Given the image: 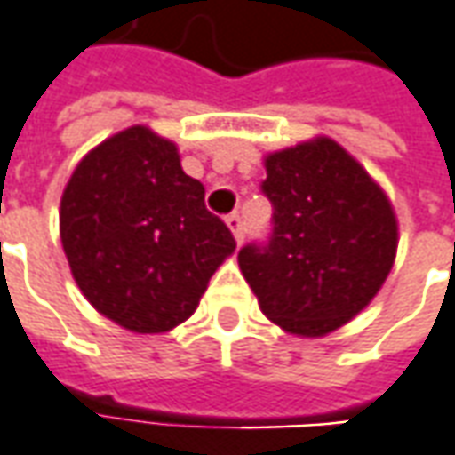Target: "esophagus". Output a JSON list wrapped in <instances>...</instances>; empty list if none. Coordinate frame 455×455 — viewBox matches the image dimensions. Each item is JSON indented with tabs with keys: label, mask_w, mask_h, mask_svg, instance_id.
I'll return each mask as SVG.
<instances>
[{
	"label": "esophagus",
	"mask_w": 455,
	"mask_h": 455,
	"mask_svg": "<svg viewBox=\"0 0 455 455\" xmlns=\"http://www.w3.org/2000/svg\"><path fill=\"white\" fill-rule=\"evenodd\" d=\"M227 227L231 228V234H234L236 243H241V239H243V219H241L239 214L227 216Z\"/></svg>",
	"instance_id": "34e87169"
}]
</instances>
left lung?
I'll return each mask as SVG.
<instances>
[{
    "instance_id": "left-lung-1",
    "label": "left lung",
    "mask_w": 455,
    "mask_h": 455,
    "mask_svg": "<svg viewBox=\"0 0 455 455\" xmlns=\"http://www.w3.org/2000/svg\"><path fill=\"white\" fill-rule=\"evenodd\" d=\"M264 166L274 231L267 246L241 249V274L268 321L301 339L326 336L381 291L396 261V212L329 137L271 151Z\"/></svg>"
}]
</instances>
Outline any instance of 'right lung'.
Masks as SVG:
<instances>
[{"instance_id":"add662e5","label":"right lung","mask_w":455,"mask_h":455,"mask_svg":"<svg viewBox=\"0 0 455 455\" xmlns=\"http://www.w3.org/2000/svg\"><path fill=\"white\" fill-rule=\"evenodd\" d=\"M59 236L86 301L134 333L184 323L236 249L227 224L206 212L202 181L184 174L174 141L141 124L76 164Z\"/></svg>"}]
</instances>
